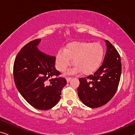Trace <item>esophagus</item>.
Here are the masks:
<instances>
[{
  "instance_id": "34e87169",
  "label": "esophagus",
  "mask_w": 135,
  "mask_h": 135,
  "mask_svg": "<svg viewBox=\"0 0 135 135\" xmlns=\"http://www.w3.org/2000/svg\"><path fill=\"white\" fill-rule=\"evenodd\" d=\"M72 79H73L72 77H66V80L68 82H69L72 80Z\"/></svg>"
}]
</instances>
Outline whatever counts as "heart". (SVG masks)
I'll list each match as a JSON object with an SVG mask.
<instances>
[{
	"label": "heart",
	"instance_id": "heart-1",
	"mask_svg": "<svg viewBox=\"0 0 135 135\" xmlns=\"http://www.w3.org/2000/svg\"><path fill=\"white\" fill-rule=\"evenodd\" d=\"M104 56V49L100 44L90 42H72L64 50H60L56 56V67L63 72L73 63L75 66L68 74L82 72L85 75L95 73L100 66Z\"/></svg>",
	"mask_w": 135,
	"mask_h": 135
}]
</instances>
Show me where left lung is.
<instances>
[{"mask_svg":"<svg viewBox=\"0 0 135 135\" xmlns=\"http://www.w3.org/2000/svg\"><path fill=\"white\" fill-rule=\"evenodd\" d=\"M106 53L103 62L93 74L80 78L77 93L81 101L91 108H99L112 98L120 79V55L113 45L106 40Z\"/></svg>","mask_w":135,"mask_h":135,"instance_id":"1","label":"left lung"}]
</instances>
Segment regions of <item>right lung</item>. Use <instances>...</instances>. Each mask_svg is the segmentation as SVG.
<instances>
[{"label": "right lung", "mask_w": 135, "mask_h": 135, "mask_svg": "<svg viewBox=\"0 0 135 135\" xmlns=\"http://www.w3.org/2000/svg\"><path fill=\"white\" fill-rule=\"evenodd\" d=\"M41 39L32 40L22 48L13 65L16 86L26 101L40 110L52 108L61 99V90L67 84L55 67V56L40 51Z\"/></svg>", "instance_id": "obj_1"}]
</instances>
